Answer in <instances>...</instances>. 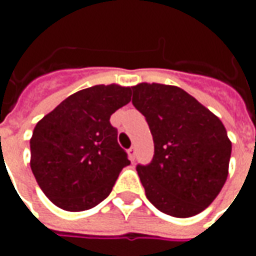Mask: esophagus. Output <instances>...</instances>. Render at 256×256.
<instances>
[{"instance_id":"obj_1","label":"esophagus","mask_w":256,"mask_h":256,"mask_svg":"<svg viewBox=\"0 0 256 256\" xmlns=\"http://www.w3.org/2000/svg\"><path fill=\"white\" fill-rule=\"evenodd\" d=\"M128 158H130V160L132 162L136 160V148H134V146H132V148L128 150Z\"/></svg>"}]
</instances>
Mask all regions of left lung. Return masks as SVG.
<instances>
[{
  "instance_id": "obj_1",
  "label": "left lung",
  "mask_w": 256,
  "mask_h": 256,
  "mask_svg": "<svg viewBox=\"0 0 256 256\" xmlns=\"http://www.w3.org/2000/svg\"><path fill=\"white\" fill-rule=\"evenodd\" d=\"M132 90L155 144L152 162L137 166L146 198L172 216L202 212L228 178L232 142L224 123L177 86L138 84Z\"/></svg>"
}]
</instances>
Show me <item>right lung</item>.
<instances>
[{
    "label": "right lung",
    "mask_w": 256,
    "mask_h": 256,
    "mask_svg": "<svg viewBox=\"0 0 256 256\" xmlns=\"http://www.w3.org/2000/svg\"><path fill=\"white\" fill-rule=\"evenodd\" d=\"M130 100V88L96 84L67 97L36 123L30 166L54 206L84 211L111 193L130 160L118 144V130L110 118Z\"/></svg>",
    "instance_id": "obj_1"
}]
</instances>
